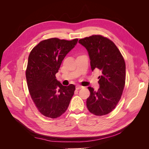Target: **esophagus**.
Wrapping results in <instances>:
<instances>
[{
	"mask_svg": "<svg viewBox=\"0 0 149 149\" xmlns=\"http://www.w3.org/2000/svg\"><path fill=\"white\" fill-rule=\"evenodd\" d=\"M82 88H83L82 86L79 85V84H78V85H76V89H81Z\"/></svg>",
	"mask_w": 149,
	"mask_h": 149,
	"instance_id": "obj_1",
	"label": "esophagus"
}]
</instances>
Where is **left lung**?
I'll return each instance as SVG.
<instances>
[{"label":"left lung","mask_w":149,"mask_h":149,"mask_svg":"<svg viewBox=\"0 0 149 149\" xmlns=\"http://www.w3.org/2000/svg\"><path fill=\"white\" fill-rule=\"evenodd\" d=\"M88 52L91 70H99L100 88L94 91L88 87V110L96 116L110 113L118 104L125 81V63L123 56L111 40L101 35H92L78 42Z\"/></svg>","instance_id":"8db88e82"}]
</instances>
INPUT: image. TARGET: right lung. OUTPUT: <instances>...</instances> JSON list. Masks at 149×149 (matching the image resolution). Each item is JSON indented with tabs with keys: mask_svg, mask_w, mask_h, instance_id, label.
Returning a JSON list of instances; mask_svg holds the SVG:
<instances>
[{
	"mask_svg": "<svg viewBox=\"0 0 149 149\" xmlns=\"http://www.w3.org/2000/svg\"><path fill=\"white\" fill-rule=\"evenodd\" d=\"M78 40L57 38L45 40L29 55L26 70L29 91L39 112L48 118L55 119L63 114L74 94L75 86H63L55 74Z\"/></svg>",
	"mask_w": 149,
	"mask_h": 149,
	"instance_id": "add662e5",
	"label": "right lung"
}]
</instances>
